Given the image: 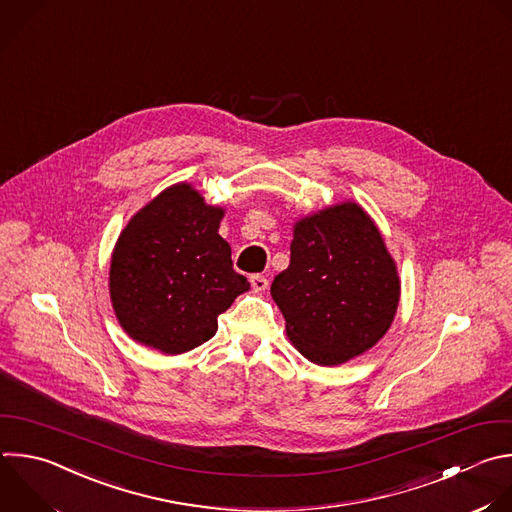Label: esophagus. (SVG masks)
I'll use <instances>...</instances> for the list:
<instances>
[{
	"label": "esophagus",
	"mask_w": 512,
	"mask_h": 512,
	"mask_svg": "<svg viewBox=\"0 0 512 512\" xmlns=\"http://www.w3.org/2000/svg\"><path fill=\"white\" fill-rule=\"evenodd\" d=\"M249 281H251V287H253L255 291H265L267 285H269V279H267L265 275H259V273H257V275H251Z\"/></svg>",
	"instance_id": "obj_1"
}]
</instances>
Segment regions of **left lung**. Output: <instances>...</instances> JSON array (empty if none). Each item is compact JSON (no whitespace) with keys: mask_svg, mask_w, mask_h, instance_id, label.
<instances>
[{"mask_svg":"<svg viewBox=\"0 0 512 512\" xmlns=\"http://www.w3.org/2000/svg\"><path fill=\"white\" fill-rule=\"evenodd\" d=\"M291 344L317 366L344 364L394 321L400 279L374 221L356 203L295 223L289 267L271 283Z\"/></svg>","mask_w":512,"mask_h":512,"instance_id":"8db88e82","label":"left lung"}]
</instances>
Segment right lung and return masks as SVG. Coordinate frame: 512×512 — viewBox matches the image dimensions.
<instances>
[{
  "label": "right lung",
  "mask_w": 512,
  "mask_h": 512,
  "mask_svg": "<svg viewBox=\"0 0 512 512\" xmlns=\"http://www.w3.org/2000/svg\"><path fill=\"white\" fill-rule=\"evenodd\" d=\"M223 209L191 185L162 191L120 233L110 297L124 331L162 354H185L217 331V317L249 289L219 235Z\"/></svg>",
  "instance_id": "add662e5"
}]
</instances>
